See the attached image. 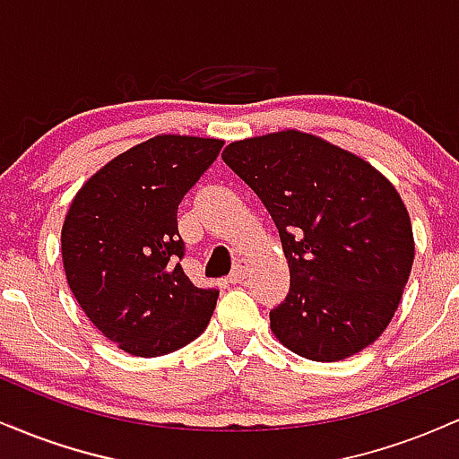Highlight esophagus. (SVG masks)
I'll use <instances>...</instances> for the list:
<instances>
[{"instance_id":"34e87169","label":"esophagus","mask_w":459,"mask_h":459,"mask_svg":"<svg viewBox=\"0 0 459 459\" xmlns=\"http://www.w3.org/2000/svg\"><path fill=\"white\" fill-rule=\"evenodd\" d=\"M246 273H247V261H246V259H239V263H237V265H235V270L230 272L229 282H230V284L241 282V281H244V278H246Z\"/></svg>"}]
</instances>
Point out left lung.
I'll return each mask as SVG.
<instances>
[{
  "mask_svg": "<svg viewBox=\"0 0 459 459\" xmlns=\"http://www.w3.org/2000/svg\"><path fill=\"white\" fill-rule=\"evenodd\" d=\"M222 160L281 235L291 287L270 313L276 339L317 362L371 345L414 261L412 224L393 183L354 152L296 129L230 142Z\"/></svg>",
  "mask_w": 459,
  "mask_h": 459,
  "instance_id": "obj_1",
  "label": "left lung"
}]
</instances>
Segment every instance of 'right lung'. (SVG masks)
Here are the masks:
<instances>
[{"mask_svg": "<svg viewBox=\"0 0 459 459\" xmlns=\"http://www.w3.org/2000/svg\"><path fill=\"white\" fill-rule=\"evenodd\" d=\"M224 142L155 135L83 183L62 224L68 287L86 317L127 354L155 358L192 343L218 289L186 276L177 209Z\"/></svg>", "mask_w": 459, "mask_h": 459, "instance_id": "obj_1", "label": "right lung"}]
</instances>
